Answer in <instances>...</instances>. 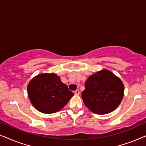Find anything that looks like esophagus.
Masks as SVG:
<instances>
[{"label": "esophagus", "mask_w": 146, "mask_h": 146, "mask_svg": "<svg viewBox=\"0 0 146 146\" xmlns=\"http://www.w3.org/2000/svg\"><path fill=\"white\" fill-rule=\"evenodd\" d=\"M79 93H80V92H79V90H78V89L75 90V94H76V95H79Z\"/></svg>", "instance_id": "34e87169"}]
</instances>
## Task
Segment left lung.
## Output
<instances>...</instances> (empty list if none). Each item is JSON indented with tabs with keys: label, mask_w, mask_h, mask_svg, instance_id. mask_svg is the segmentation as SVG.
<instances>
[{
	"label": "left lung",
	"mask_w": 146,
	"mask_h": 146,
	"mask_svg": "<svg viewBox=\"0 0 146 146\" xmlns=\"http://www.w3.org/2000/svg\"><path fill=\"white\" fill-rule=\"evenodd\" d=\"M81 97L86 106L94 113L108 114L116 109L124 96L121 80L108 70L90 76L85 84Z\"/></svg>",
	"instance_id": "8db88e82"
}]
</instances>
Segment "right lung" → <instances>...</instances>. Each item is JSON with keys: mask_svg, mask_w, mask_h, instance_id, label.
I'll list each match as a JSON object with an SVG mask.
<instances>
[{"mask_svg": "<svg viewBox=\"0 0 146 146\" xmlns=\"http://www.w3.org/2000/svg\"><path fill=\"white\" fill-rule=\"evenodd\" d=\"M28 93L33 106L45 114L59 111L73 96V92L53 73L37 75L28 84Z\"/></svg>", "mask_w": 146, "mask_h": 146, "instance_id": "add662e5", "label": "right lung"}]
</instances>
